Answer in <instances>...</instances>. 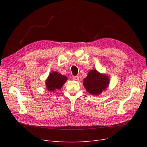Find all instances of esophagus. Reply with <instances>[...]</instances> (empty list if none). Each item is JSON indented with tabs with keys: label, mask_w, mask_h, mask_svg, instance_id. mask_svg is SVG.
I'll return each instance as SVG.
<instances>
[{
	"label": "esophagus",
	"mask_w": 147,
	"mask_h": 147,
	"mask_svg": "<svg viewBox=\"0 0 147 147\" xmlns=\"http://www.w3.org/2000/svg\"><path fill=\"white\" fill-rule=\"evenodd\" d=\"M72 78H73V80H79V77L78 76H74Z\"/></svg>",
	"instance_id": "esophagus-1"
}]
</instances>
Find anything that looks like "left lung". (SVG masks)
Returning a JSON list of instances; mask_svg holds the SVG:
<instances>
[{
	"mask_svg": "<svg viewBox=\"0 0 147 147\" xmlns=\"http://www.w3.org/2000/svg\"><path fill=\"white\" fill-rule=\"evenodd\" d=\"M109 84L108 77L99 73L96 70L89 72L84 79L83 85L87 91L92 95H98L105 90Z\"/></svg>",
	"mask_w": 147,
	"mask_h": 147,
	"instance_id": "1",
	"label": "left lung"
}]
</instances>
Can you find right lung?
<instances>
[{"instance_id":"obj_1","label":"right lung","mask_w":147,"mask_h":147,"mask_svg":"<svg viewBox=\"0 0 147 147\" xmlns=\"http://www.w3.org/2000/svg\"><path fill=\"white\" fill-rule=\"evenodd\" d=\"M67 78L56 72L51 73L46 80V86L48 91H53L55 90H60L67 81Z\"/></svg>"}]
</instances>
